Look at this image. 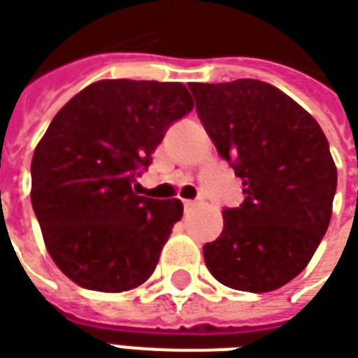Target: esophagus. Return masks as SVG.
Segmentation results:
<instances>
[{
  "instance_id": "esophagus-1",
  "label": "esophagus",
  "mask_w": 358,
  "mask_h": 358,
  "mask_svg": "<svg viewBox=\"0 0 358 358\" xmlns=\"http://www.w3.org/2000/svg\"><path fill=\"white\" fill-rule=\"evenodd\" d=\"M194 206H196V202H194V200H184V208H186V210H192Z\"/></svg>"
}]
</instances>
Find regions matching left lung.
<instances>
[{
	"mask_svg": "<svg viewBox=\"0 0 358 358\" xmlns=\"http://www.w3.org/2000/svg\"><path fill=\"white\" fill-rule=\"evenodd\" d=\"M217 152L243 180L245 202L224 210V231L203 245L226 287L267 293L297 278L325 236L337 166L319 122L278 87L255 79L192 83Z\"/></svg>",
	"mask_w": 358,
	"mask_h": 358,
	"instance_id": "8db88e82",
	"label": "left lung"
}]
</instances>
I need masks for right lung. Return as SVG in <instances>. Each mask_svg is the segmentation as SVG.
<instances>
[{
  "label": "right lung",
  "instance_id": "add662e5",
  "mask_svg": "<svg viewBox=\"0 0 358 358\" xmlns=\"http://www.w3.org/2000/svg\"><path fill=\"white\" fill-rule=\"evenodd\" d=\"M194 108L182 83L103 79L63 106L31 160V203L47 252L73 283L120 293L152 275L180 200L132 190L168 127Z\"/></svg>",
  "mask_w": 358,
  "mask_h": 358
}]
</instances>
